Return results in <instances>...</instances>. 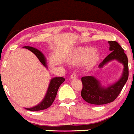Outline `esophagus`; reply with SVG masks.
Here are the masks:
<instances>
[{
    "label": "esophagus",
    "instance_id": "esophagus-1",
    "mask_svg": "<svg viewBox=\"0 0 134 134\" xmlns=\"http://www.w3.org/2000/svg\"><path fill=\"white\" fill-rule=\"evenodd\" d=\"M76 78H77V74H76V73H72V74L70 75L71 79H76Z\"/></svg>",
    "mask_w": 134,
    "mask_h": 134
}]
</instances>
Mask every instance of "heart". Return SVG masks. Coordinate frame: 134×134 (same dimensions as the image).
Returning a JSON list of instances; mask_svg holds the SVG:
<instances>
[{
    "label": "heart",
    "instance_id": "1",
    "mask_svg": "<svg viewBox=\"0 0 134 134\" xmlns=\"http://www.w3.org/2000/svg\"><path fill=\"white\" fill-rule=\"evenodd\" d=\"M99 59V54L91 47H80L78 48L71 59L73 63L79 64L86 61L88 65L96 63Z\"/></svg>",
    "mask_w": 134,
    "mask_h": 134
}]
</instances>
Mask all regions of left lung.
Returning a JSON list of instances; mask_svg holds the SVG:
<instances>
[{
	"label": "left lung",
	"mask_w": 134,
	"mask_h": 134,
	"mask_svg": "<svg viewBox=\"0 0 134 134\" xmlns=\"http://www.w3.org/2000/svg\"><path fill=\"white\" fill-rule=\"evenodd\" d=\"M108 43L111 52L104 59L99 67L103 68L106 64L115 60L124 65L122 75L118 81L107 87H103L100 82L93 76L82 77V89L81 96L88 103L104 105L113 102L118 97L128 79V60L124 49L115 41H109Z\"/></svg>",
	"instance_id": "left-lung-1"
}]
</instances>
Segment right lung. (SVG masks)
<instances>
[{
    "mask_svg": "<svg viewBox=\"0 0 134 134\" xmlns=\"http://www.w3.org/2000/svg\"><path fill=\"white\" fill-rule=\"evenodd\" d=\"M23 48L32 52L37 57V58L41 62V63L44 66L47 67L46 58L40 50L35 48H33V47H30V46H24ZM64 80L65 79L63 77H55L51 79L47 93H46L42 101L35 107H33L31 108H25L26 109L29 110V111H36L46 109H48V107H50L54 102L55 97H56L59 87L62 85V83H63L64 82Z\"/></svg>",
    "mask_w": 134,
    "mask_h": 134,
    "instance_id": "1",
    "label": "right lung"
}]
</instances>
